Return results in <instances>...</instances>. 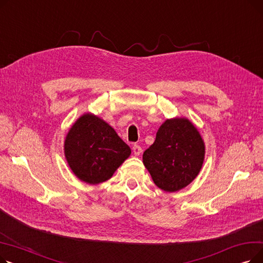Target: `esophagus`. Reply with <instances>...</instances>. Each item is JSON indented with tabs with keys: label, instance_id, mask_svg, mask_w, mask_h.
Segmentation results:
<instances>
[{
	"label": "esophagus",
	"instance_id": "esophagus-1",
	"mask_svg": "<svg viewBox=\"0 0 263 263\" xmlns=\"http://www.w3.org/2000/svg\"><path fill=\"white\" fill-rule=\"evenodd\" d=\"M132 151H133L134 156H140L141 153H142V148H141V146H139V145H134V146L132 147Z\"/></svg>",
	"mask_w": 263,
	"mask_h": 263
}]
</instances>
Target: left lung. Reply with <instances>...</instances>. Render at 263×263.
Wrapping results in <instances>:
<instances>
[{"label":"left lung","instance_id":"obj_1","mask_svg":"<svg viewBox=\"0 0 263 263\" xmlns=\"http://www.w3.org/2000/svg\"><path fill=\"white\" fill-rule=\"evenodd\" d=\"M204 143L186 118L165 120L155 143L145 150L143 162L155 184L165 192L189 185L199 174L204 159Z\"/></svg>","mask_w":263,"mask_h":263}]
</instances>
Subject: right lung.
Masks as SVG:
<instances>
[{
	"label": "right lung",
	"mask_w": 263,
	"mask_h": 263,
	"mask_svg": "<svg viewBox=\"0 0 263 263\" xmlns=\"http://www.w3.org/2000/svg\"><path fill=\"white\" fill-rule=\"evenodd\" d=\"M65 157L69 167L89 184L104 182L131 155L130 147L115 130L98 116L82 115L65 139Z\"/></svg>",
	"instance_id": "1"
}]
</instances>
